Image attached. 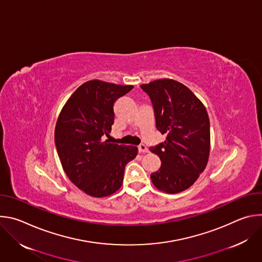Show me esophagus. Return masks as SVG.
Segmentation results:
<instances>
[{
    "label": "esophagus",
    "instance_id": "1",
    "mask_svg": "<svg viewBox=\"0 0 262 262\" xmlns=\"http://www.w3.org/2000/svg\"><path fill=\"white\" fill-rule=\"evenodd\" d=\"M138 149H139V152H141V154H146V152H148V148H147L146 145H144V144H141V145L138 147Z\"/></svg>",
    "mask_w": 262,
    "mask_h": 262
}]
</instances>
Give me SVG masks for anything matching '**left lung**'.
I'll return each instance as SVG.
<instances>
[{
	"instance_id": "obj_1",
	"label": "left lung",
	"mask_w": 262,
	"mask_h": 262,
	"mask_svg": "<svg viewBox=\"0 0 262 262\" xmlns=\"http://www.w3.org/2000/svg\"><path fill=\"white\" fill-rule=\"evenodd\" d=\"M141 88L151 99L156 124L166 141L151 147L162 162L150 175L154 185L167 194L180 193L198 179L207 165L210 129L207 111L183 84L161 79Z\"/></svg>"
}]
</instances>
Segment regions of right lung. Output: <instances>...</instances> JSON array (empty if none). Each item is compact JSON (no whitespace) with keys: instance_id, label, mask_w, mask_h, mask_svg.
Segmentation results:
<instances>
[{"instance_id":"right-lung-1","label":"right lung","mask_w":262,"mask_h":262,"mask_svg":"<svg viewBox=\"0 0 262 262\" xmlns=\"http://www.w3.org/2000/svg\"><path fill=\"white\" fill-rule=\"evenodd\" d=\"M134 86L92 80L81 85L62 107L55 144L69 180L89 196L102 198L117 192L124 168L138 155L136 146L105 140L114 123V102Z\"/></svg>"}]
</instances>
